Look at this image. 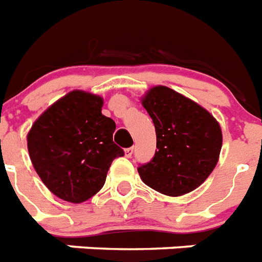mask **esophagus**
Masks as SVG:
<instances>
[{
    "label": "esophagus",
    "mask_w": 262,
    "mask_h": 262,
    "mask_svg": "<svg viewBox=\"0 0 262 262\" xmlns=\"http://www.w3.org/2000/svg\"><path fill=\"white\" fill-rule=\"evenodd\" d=\"M133 154H134V147H128L124 150V156L127 157V158H129Z\"/></svg>",
    "instance_id": "34e87169"
}]
</instances>
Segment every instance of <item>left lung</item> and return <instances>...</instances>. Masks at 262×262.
<instances>
[{
    "label": "left lung",
    "mask_w": 262,
    "mask_h": 262,
    "mask_svg": "<svg viewBox=\"0 0 262 262\" xmlns=\"http://www.w3.org/2000/svg\"><path fill=\"white\" fill-rule=\"evenodd\" d=\"M142 105L157 134L152 160L138 167L142 181L167 196H181L200 187L219 160V123L198 102L166 86L151 88Z\"/></svg>",
    "instance_id": "8db88e82"
}]
</instances>
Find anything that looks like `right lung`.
<instances>
[{
	"mask_svg": "<svg viewBox=\"0 0 262 262\" xmlns=\"http://www.w3.org/2000/svg\"><path fill=\"white\" fill-rule=\"evenodd\" d=\"M102 98L73 91L54 102L29 129L28 152L52 193L82 203L105 184L115 158L124 156L114 142L116 124L101 114Z\"/></svg>",
	"mask_w": 262,
	"mask_h": 262,
	"instance_id": "obj_1",
	"label": "right lung"
}]
</instances>
